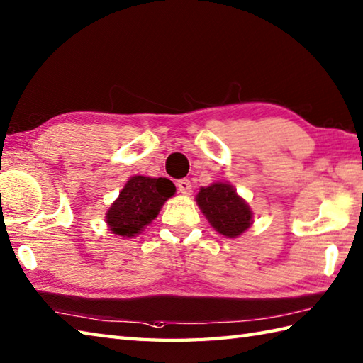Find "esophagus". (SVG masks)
<instances>
[{
  "instance_id": "1",
  "label": "esophagus",
  "mask_w": 363,
  "mask_h": 363,
  "mask_svg": "<svg viewBox=\"0 0 363 363\" xmlns=\"http://www.w3.org/2000/svg\"><path fill=\"white\" fill-rule=\"evenodd\" d=\"M176 186H177V190H179L182 195H190L191 194V182L189 179L177 181Z\"/></svg>"
}]
</instances>
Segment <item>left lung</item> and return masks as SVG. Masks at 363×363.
Returning a JSON list of instances; mask_svg holds the SVG:
<instances>
[{"label": "left lung", "mask_w": 363, "mask_h": 363, "mask_svg": "<svg viewBox=\"0 0 363 363\" xmlns=\"http://www.w3.org/2000/svg\"><path fill=\"white\" fill-rule=\"evenodd\" d=\"M195 201L211 226L228 238L242 235L254 221L250 204L229 182H213L201 187Z\"/></svg>", "instance_id": "8db88e82"}]
</instances>
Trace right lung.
<instances>
[{"mask_svg":"<svg viewBox=\"0 0 363 363\" xmlns=\"http://www.w3.org/2000/svg\"><path fill=\"white\" fill-rule=\"evenodd\" d=\"M174 194V184L167 177L142 174L129 177L118 198L106 212L107 228L112 234L123 238L142 234Z\"/></svg>","mask_w":363,"mask_h":363,"instance_id":"1","label":"right lung"}]
</instances>
